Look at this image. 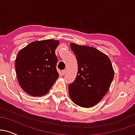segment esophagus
I'll use <instances>...</instances> for the list:
<instances>
[{
	"instance_id": "obj_1",
	"label": "esophagus",
	"mask_w": 135,
	"mask_h": 135,
	"mask_svg": "<svg viewBox=\"0 0 135 135\" xmlns=\"http://www.w3.org/2000/svg\"><path fill=\"white\" fill-rule=\"evenodd\" d=\"M61 74H62V75H65V74H66V70H62V72H61Z\"/></svg>"
}]
</instances>
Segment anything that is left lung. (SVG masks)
Here are the masks:
<instances>
[{
    "label": "left lung",
    "mask_w": 135,
    "mask_h": 135,
    "mask_svg": "<svg viewBox=\"0 0 135 135\" xmlns=\"http://www.w3.org/2000/svg\"><path fill=\"white\" fill-rule=\"evenodd\" d=\"M78 63L75 80L69 85V95L75 104L88 108L95 105L108 92L114 77L109 58L96 48L71 43Z\"/></svg>",
    "instance_id": "left-lung-1"
}]
</instances>
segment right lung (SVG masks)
<instances>
[{
  "label": "right lung",
  "instance_id": "obj_1",
  "mask_svg": "<svg viewBox=\"0 0 135 135\" xmlns=\"http://www.w3.org/2000/svg\"><path fill=\"white\" fill-rule=\"evenodd\" d=\"M59 41L54 39L35 41L20 51L15 68L21 88L33 97L49 91L58 78L55 49Z\"/></svg>",
  "mask_w": 135,
  "mask_h": 135
}]
</instances>
